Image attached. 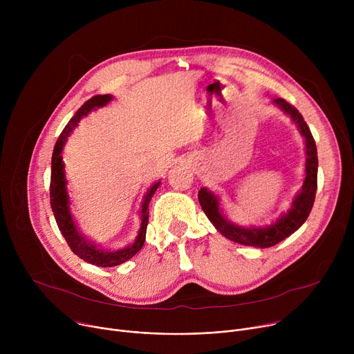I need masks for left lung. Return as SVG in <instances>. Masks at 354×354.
Returning a JSON list of instances; mask_svg holds the SVG:
<instances>
[{"instance_id": "left-lung-1", "label": "left lung", "mask_w": 354, "mask_h": 354, "mask_svg": "<svg viewBox=\"0 0 354 354\" xmlns=\"http://www.w3.org/2000/svg\"><path fill=\"white\" fill-rule=\"evenodd\" d=\"M274 104L298 126L301 134L306 138L307 148V162H306V180L302 185V190L297 194L292 201V206L288 213L283 214L274 224L268 227H241L231 221H228L220 212L218 198L209 192L206 187L198 190V201L203 209L205 214L209 217L212 224L220 231L225 238L238 242L241 245L257 246V248H269L280 241L290 236L294 231H297L308 218L318 186V156H317V144L311 134L308 124L306 123L302 115L291 105L286 99L277 97Z\"/></svg>"}]
</instances>
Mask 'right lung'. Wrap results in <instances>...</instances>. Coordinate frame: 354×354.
<instances>
[{
  "label": "right lung",
  "mask_w": 354,
  "mask_h": 354,
  "mask_svg": "<svg viewBox=\"0 0 354 354\" xmlns=\"http://www.w3.org/2000/svg\"><path fill=\"white\" fill-rule=\"evenodd\" d=\"M112 99L111 95H95L77 111V113L70 119L62 134L59 136V140L56 141L53 156H52V178H50V205H52V210L56 218V223L59 225L60 232L66 238L70 249L74 252L77 257H80L84 262L92 263L95 266L100 268H112L124 263L130 258H133L137 252L142 248L145 241V232H147V224H148V205L151 201V197L154 196L156 190L158 189L161 182H157L153 187H151L144 197L142 206H141V227L138 236L136 241L119 250L109 252L97 248L95 243L85 239L80 231L75 227V223L73 220V216L70 213V201L68 194L66 189V178H64V162L62 151L67 141V137L74 130V127L78 124V122L82 119V116L88 115L95 108L105 106L109 100Z\"/></svg>",
  "instance_id": "1"
}]
</instances>
